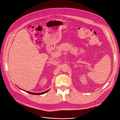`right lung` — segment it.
Instances as JSON below:
<instances>
[{
  "label": "right lung",
  "mask_w": 120,
  "mask_h": 120,
  "mask_svg": "<svg viewBox=\"0 0 120 120\" xmlns=\"http://www.w3.org/2000/svg\"><path fill=\"white\" fill-rule=\"evenodd\" d=\"M49 90H46V91L45 92H42V93H32V92H27V91H25V90H24V91H25L26 92L29 93V94H32V95H42V94H44L45 93H46V92H49Z\"/></svg>",
  "instance_id": "right-lung-1"
}]
</instances>
